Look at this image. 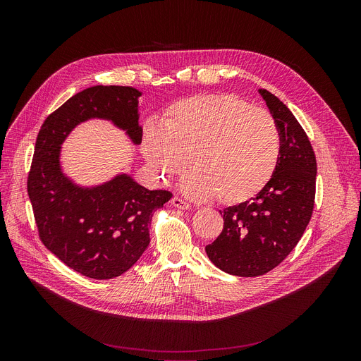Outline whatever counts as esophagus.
<instances>
[{
    "mask_svg": "<svg viewBox=\"0 0 361 361\" xmlns=\"http://www.w3.org/2000/svg\"><path fill=\"white\" fill-rule=\"evenodd\" d=\"M171 204H173V207L180 209V210H190V207H191V205L187 201H184V200L178 198V197H173L171 198Z\"/></svg>",
    "mask_w": 361,
    "mask_h": 361,
    "instance_id": "esophagus-1",
    "label": "esophagus"
}]
</instances>
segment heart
<instances>
[{
	"label": "heart",
	"instance_id": "obj_1",
	"mask_svg": "<svg viewBox=\"0 0 361 361\" xmlns=\"http://www.w3.org/2000/svg\"><path fill=\"white\" fill-rule=\"evenodd\" d=\"M281 138L274 118L260 107L224 92L180 98L167 109L161 126L142 130L147 163L164 184L192 170L181 184L195 201L217 195L238 204L262 192L274 176Z\"/></svg>",
	"mask_w": 361,
	"mask_h": 361
}]
</instances>
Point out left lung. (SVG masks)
I'll list each match as a JSON object with an SVG mask.
<instances>
[{
    "instance_id": "1",
    "label": "left lung",
    "mask_w": 361,
    "mask_h": 361,
    "mask_svg": "<svg viewBox=\"0 0 361 361\" xmlns=\"http://www.w3.org/2000/svg\"><path fill=\"white\" fill-rule=\"evenodd\" d=\"M259 94L281 138L273 178L254 198L224 209L221 234L207 247L220 270L238 277L263 276L277 267L300 241L312 219L317 163L307 134L274 94Z\"/></svg>"
}]
</instances>
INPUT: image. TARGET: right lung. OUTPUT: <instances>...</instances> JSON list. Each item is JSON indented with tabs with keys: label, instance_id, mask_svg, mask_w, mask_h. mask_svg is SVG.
<instances>
[{
	"label": "right lung",
	"instance_id": "add662e5",
	"mask_svg": "<svg viewBox=\"0 0 361 361\" xmlns=\"http://www.w3.org/2000/svg\"><path fill=\"white\" fill-rule=\"evenodd\" d=\"M141 95L133 87H90L48 116L37 137L28 197L41 241L64 264L90 279L118 277L138 262L149 244L154 212L173 194L148 190L128 173L80 184L64 171L63 144L91 120L109 121L131 144H141Z\"/></svg>",
	"mask_w": 361,
	"mask_h": 361
}]
</instances>
